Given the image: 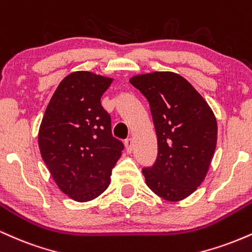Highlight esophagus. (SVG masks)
Listing matches in <instances>:
<instances>
[{"mask_svg":"<svg viewBox=\"0 0 252 252\" xmlns=\"http://www.w3.org/2000/svg\"><path fill=\"white\" fill-rule=\"evenodd\" d=\"M125 146H126L127 152L131 153L132 151H133V146H134V144H133L132 139H127V140L125 141Z\"/></svg>","mask_w":252,"mask_h":252,"instance_id":"34e87169","label":"esophagus"}]
</instances>
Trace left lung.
<instances>
[{"instance_id": "obj_1", "label": "left lung", "mask_w": 252, "mask_h": 252, "mask_svg": "<svg viewBox=\"0 0 252 252\" xmlns=\"http://www.w3.org/2000/svg\"><path fill=\"white\" fill-rule=\"evenodd\" d=\"M129 82L150 103L158 143L155 165L143 168L145 182L162 199L180 202L208 174L218 134L214 111L177 73L137 74Z\"/></svg>"}]
</instances>
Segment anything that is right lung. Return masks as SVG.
Segmentation results:
<instances>
[{
  "label": "right lung",
  "instance_id": "right-lung-1",
  "mask_svg": "<svg viewBox=\"0 0 252 252\" xmlns=\"http://www.w3.org/2000/svg\"><path fill=\"white\" fill-rule=\"evenodd\" d=\"M113 80L87 70L70 73L53 94L38 128L44 164L58 188L75 202L95 199L108 188L124 150L100 101Z\"/></svg>",
  "mask_w": 252,
  "mask_h": 252
}]
</instances>
